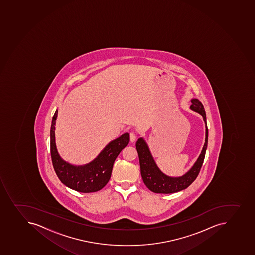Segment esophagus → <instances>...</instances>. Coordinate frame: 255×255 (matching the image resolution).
Masks as SVG:
<instances>
[{"mask_svg": "<svg viewBox=\"0 0 255 255\" xmlns=\"http://www.w3.org/2000/svg\"><path fill=\"white\" fill-rule=\"evenodd\" d=\"M136 138H137V137H136V134L135 133H134V132H133V131H132V132H130V133H129V139H130V142H132V143H133V142H134V141L136 140Z\"/></svg>", "mask_w": 255, "mask_h": 255, "instance_id": "esophagus-1", "label": "esophagus"}]
</instances>
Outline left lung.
Instances as JSON below:
<instances>
[{"instance_id":"8db88e82","label":"left lung","mask_w":255,"mask_h":255,"mask_svg":"<svg viewBox=\"0 0 255 255\" xmlns=\"http://www.w3.org/2000/svg\"><path fill=\"white\" fill-rule=\"evenodd\" d=\"M192 105L190 109L197 112L203 117L206 127V138L203 148L200 153L199 157L194 164L187 171L185 174L181 177H169L164 174L156 164L153 156L151 154L148 144L142 137L136 141V150L138 152L139 167L142 179L146 187L151 192L155 193H174L184 190L189 187L199 174L200 170L203 163L205 154H206L207 142H208V128L206 123V112L204 109L203 105L198 99L191 100Z\"/></svg>"}]
</instances>
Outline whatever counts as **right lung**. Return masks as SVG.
<instances>
[{
  "label": "right lung",
  "mask_w": 255,
  "mask_h": 255,
  "mask_svg": "<svg viewBox=\"0 0 255 255\" xmlns=\"http://www.w3.org/2000/svg\"><path fill=\"white\" fill-rule=\"evenodd\" d=\"M58 117L56 110L50 128V153L54 171L63 184L77 192H94L102 189L109 182L112 168L123 148L129 141V134L125 133L111 141L94 160L84 165L71 164L61 158L55 143V124Z\"/></svg>",
  "instance_id": "1"
}]
</instances>
